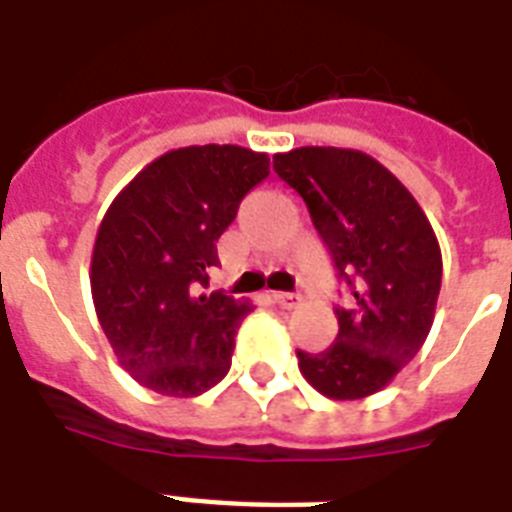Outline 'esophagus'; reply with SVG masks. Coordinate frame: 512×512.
I'll return each instance as SVG.
<instances>
[{
	"mask_svg": "<svg viewBox=\"0 0 512 512\" xmlns=\"http://www.w3.org/2000/svg\"><path fill=\"white\" fill-rule=\"evenodd\" d=\"M271 300L279 305V308H287V311L297 305V295H292V292H273Z\"/></svg>",
	"mask_w": 512,
	"mask_h": 512,
	"instance_id": "1",
	"label": "esophagus"
}]
</instances>
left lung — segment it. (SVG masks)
Listing matches in <instances>:
<instances>
[{"mask_svg": "<svg viewBox=\"0 0 512 512\" xmlns=\"http://www.w3.org/2000/svg\"><path fill=\"white\" fill-rule=\"evenodd\" d=\"M276 175L303 196L313 228L350 289L335 308L337 337L297 350L321 396L356 401L382 390L420 353L441 292V247L412 193L353 148L303 146L273 156Z\"/></svg>", "mask_w": 512, "mask_h": 512, "instance_id": "obj_1", "label": "left lung"}]
</instances>
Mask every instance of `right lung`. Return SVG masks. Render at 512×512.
<instances>
[{"label": "right lung", "instance_id": "add662e5", "mask_svg": "<svg viewBox=\"0 0 512 512\" xmlns=\"http://www.w3.org/2000/svg\"><path fill=\"white\" fill-rule=\"evenodd\" d=\"M268 154L188 146L140 170L111 201L92 249V303L122 369L162 396L191 398L231 369L252 305L199 295L241 199L268 177Z\"/></svg>", "mask_w": 512, "mask_h": 512}]
</instances>
